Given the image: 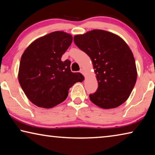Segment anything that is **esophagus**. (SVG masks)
<instances>
[{
	"label": "esophagus",
	"mask_w": 155,
	"mask_h": 155,
	"mask_svg": "<svg viewBox=\"0 0 155 155\" xmlns=\"http://www.w3.org/2000/svg\"><path fill=\"white\" fill-rule=\"evenodd\" d=\"M80 72L81 73V74H84V70H83V69H81V70H80Z\"/></svg>",
	"instance_id": "1"
}]
</instances>
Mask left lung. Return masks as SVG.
Masks as SVG:
<instances>
[{"instance_id": "1", "label": "left lung", "mask_w": 155, "mask_h": 155, "mask_svg": "<svg viewBox=\"0 0 155 155\" xmlns=\"http://www.w3.org/2000/svg\"><path fill=\"white\" fill-rule=\"evenodd\" d=\"M74 44L92 61L98 87L90 94L94 104L103 109L119 107L135 85L137 69L129 47L121 38L103 30L74 37Z\"/></svg>"}]
</instances>
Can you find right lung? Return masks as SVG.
Segmentation results:
<instances>
[{"label": "right lung", "mask_w": 155, "mask_h": 155, "mask_svg": "<svg viewBox=\"0 0 155 155\" xmlns=\"http://www.w3.org/2000/svg\"><path fill=\"white\" fill-rule=\"evenodd\" d=\"M72 37L54 31L37 39L21 57L18 81L31 103L43 108H52L64 102L69 89L83 76L72 72L69 60L61 57L69 48Z\"/></svg>", "instance_id": "add662e5"}]
</instances>
